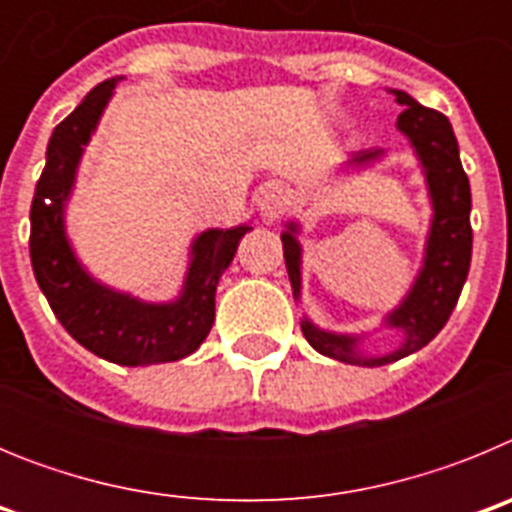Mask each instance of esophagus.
Masks as SVG:
<instances>
[{
  "label": "esophagus",
  "mask_w": 512,
  "mask_h": 512,
  "mask_svg": "<svg viewBox=\"0 0 512 512\" xmlns=\"http://www.w3.org/2000/svg\"><path fill=\"white\" fill-rule=\"evenodd\" d=\"M287 207V192H284L282 184H266L259 194V210L264 220H277L279 215Z\"/></svg>",
  "instance_id": "34e87169"
}]
</instances>
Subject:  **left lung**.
Here are the masks:
<instances>
[{
	"instance_id": "8db88e82",
	"label": "left lung",
	"mask_w": 512,
	"mask_h": 512,
	"mask_svg": "<svg viewBox=\"0 0 512 512\" xmlns=\"http://www.w3.org/2000/svg\"><path fill=\"white\" fill-rule=\"evenodd\" d=\"M390 94L402 107L400 117H397V128L408 135L420 161H423L428 189H431L433 197V210H436L423 271H420L413 292L390 315V325L405 330V343L397 348L395 354L382 356V359H361V356H356L354 348L356 338L325 333L307 320L302 323V333L315 351L330 356V359L359 366L390 364L402 356L415 354L425 343H431L456 307L461 287L467 282L469 261H472V223H469L472 192H469L467 174L461 169L459 146H456L451 122L441 112L428 110L420 102H415L408 92L392 89ZM377 156L379 151H361L351 161L366 164ZM295 230V225H289L287 233H282V246L289 282H292L297 297L300 295V246L292 235Z\"/></svg>"
}]
</instances>
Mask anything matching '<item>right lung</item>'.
<instances>
[{"mask_svg": "<svg viewBox=\"0 0 512 512\" xmlns=\"http://www.w3.org/2000/svg\"><path fill=\"white\" fill-rule=\"evenodd\" d=\"M117 81L97 84L48 140L45 169L30 207V261L53 315L74 341L112 364H164L189 356L207 338L215 323L217 279L233 261L248 225L207 230L194 241L184 295L171 305H143L89 279L63 235V202L74 184L81 148Z\"/></svg>", "mask_w": 512, "mask_h": 512, "instance_id": "right-lung-1", "label": "right lung"}]
</instances>
